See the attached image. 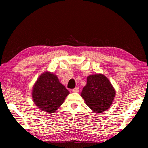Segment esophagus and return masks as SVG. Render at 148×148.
Returning <instances> with one entry per match:
<instances>
[{"label":"esophagus","mask_w":148,"mask_h":148,"mask_svg":"<svg viewBox=\"0 0 148 148\" xmlns=\"http://www.w3.org/2000/svg\"><path fill=\"white\" fill-rule=\"evenodd\" d=\"M72 92H79V87H76V88L72 89Z\"/></svg>","instance_id":"34e87169"}]
</instances>
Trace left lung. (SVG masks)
Masks as SVG:
<instances>
[{
	"label": "left lung",
	"mask_w": 148,
	"mask_h": 148,
	"mask_svg": "<svg viewBox=\"0 0 148 148\" xmlns=\"http://www.w3.org/2000/svg\"><path fill=\"white\" fill-rule=\"evenodd\" d=\"M116 90L110 80L102 74L89 75L87 84L81 92L87 106L94 113L106 111L113 103Z\"/></svg>",
	"instance_id": "left-lung-1"
}]
</instances>
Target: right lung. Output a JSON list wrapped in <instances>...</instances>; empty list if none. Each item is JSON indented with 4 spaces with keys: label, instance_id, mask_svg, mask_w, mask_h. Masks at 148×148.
Returning <instances> with one entry per match:
<instances>
[{
    "label": "right lung",
    "instance_id": "obj_1",
    "mask_svg": "<svg viewBox=\"0 0 148 148\" xmlns=\"http://www.w3.org/2000/svg\"><path fill=\"white\" fill-rule=\"evenodd\" d=\"M70 93L60 83L57 75L44 72L35 82L32 90L34 104L42 111L53 113L63 103Z\"/></svg>",
    "mask_w": 148,
    "mask_h": 148
}]
</instances>
